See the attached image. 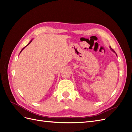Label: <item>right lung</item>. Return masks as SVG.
Here are the masks:
<instances>
[{"label":"right lung","instance_id":"obj_1","mask_svg":"<svg viewBox=\"0 0 132 132\" xmlns=\"http://www.w3.org/2000/svg\"><path fill=\"white\" fill-rule=\"evenodd\" d=\"M31 41H30V43H29V44H28V45H29V44H30V43H31ZM25 47H26V46H25ZM25 47H24V48H25ZM24 48H22V50H21V52H20V53H21V51H22V50H23V49H24Z\"/></svg>","mask_w":132,"mask_h":132}]
</instances>
